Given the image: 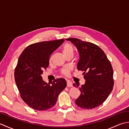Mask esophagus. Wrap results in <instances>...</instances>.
Segmentation results:
<instances>
[{"label": "esophagus", "instance_id": "esophagus-1", "mask_svg": "<svg viewBox=\"0 0 129 129\" xmlns=\"http://www.w3.org/2000/svg\"><path fill=\"white\" fill-rule=\"evenodd\" d=\"M67 86L68 87H72L73 86V85H72V83L70 81H67Z\"/></svg>", "mask_w": 129, "mask_h": 129}]
</instances>
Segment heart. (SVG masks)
<instances>
[{"mask_svg": "<svg viewBox=\"0 0 129 129\" xmlns=\"http://www.w3.org/2000/svg\"><path fill=\"white\" fill-rule=\"evenodd\" d=\"M62 53L64 55L69 53H73V46L69 43H67L65 44L62 49ZM70 70L69 69H64L62 70V73L65 75H68L69 73Z\"/></svg>", "mask_w": 129, "mask_h": 129, "instance_id": "1", "label": "heart"}]
</instances>
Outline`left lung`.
Here are the masks:
<instances>
[{
    "mask_svg": "<svg viewBox=\"0 0 129 129\" xmlns=\"http://www.w3.org/2000/svg\"><path fill=\"white\" fill-rule=\"evenodd\" d=\"M77 48L78 70L84 72L85 83L79 90L80 95L75 103L83 109H91L101 105L113 89V70L104 51L96 45L77 38H68ZM73 86H79L74 84Z\"/></svg>",
    "mask_w": 129,
    "mask_h": 129,
    "instance_id": "8db88e82",
    "label": "left lung"
}]
</instances>
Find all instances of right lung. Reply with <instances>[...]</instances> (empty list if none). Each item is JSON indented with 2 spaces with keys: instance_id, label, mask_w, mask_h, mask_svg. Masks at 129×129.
I'll use <instances>...</instances> for the list:
<instances>
[{
  "instance_id": "right-lung-1",
  "label": "right lung",
  "mask_w": 129,
  "mask_h": 129,
  "mask_svg": "<svg viewBox=\"0 0 129 129\" xmlns=\"http://www.w3.org/2000/svg\"><path fill=\"white\" fill-rule=\"evenodd\" d=\"M64 41L33 44L19 57L14 72L15 83L23 101L34 110L43 111L53 108L59 94L67 86L64 79H55L50 84L44 81L42 76L43 70L49 66L50 55Z\"/></svg>"
}]
</instances>
